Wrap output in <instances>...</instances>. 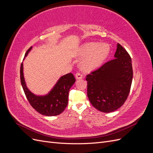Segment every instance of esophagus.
Returning <instances> with one entry per match:
<instances>
[{"label": "esophagus", "instance_id": "1", "mask_svg": "<svg viewBox=\"0 0 153 153\" xmlns=\"http://www.w3.org/2000/svg\"><path fill=\"white\" fill-rule=\"evenodd\" d=\"M75 78H76V79H77V80H78V79H82V78H83L82 74H81V73H79V72L76 73V74H75Z\"/></svg>", "mask_w": 153, "mask_h": 153}]
</instances>
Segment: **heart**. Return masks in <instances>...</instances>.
Segmentation results:
<instances>
[{"mask_svg":"<svg viewBox=\"0 0 153 153\" xmlns=\"http://www.w3.org/2000/svg\"><path fill=\"white\" fill-rule=\"evenodd\" d=\"M110 47L106 43L91 42L84 45L78 51V55L85 57L82 68L85 71H92L100 66L110 53Z\"/></svg>","mask_w":153,"mask_h":153,"instance_id":"heart-1","label":"heart"}]
</instances>
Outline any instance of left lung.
Wrapping results in <instances>:
<instances>
[{
    "label": "left lung",
    "mask_w": 153,
    "mask_h": 153,
    "mask_svg": "<svg viewBox=\"0 0 153 153\" xmlns=\"http://www.w3.org/2000/svg\"><path fill=\"white\" fill-rule=\"evenodd\" d=\"M115 59L86 76L87 96L94 108L112 112L124 103L130 91L133 68L130 55L117 43Z\"/></svg>",
    "instance_id": "1"
}]
</instances>
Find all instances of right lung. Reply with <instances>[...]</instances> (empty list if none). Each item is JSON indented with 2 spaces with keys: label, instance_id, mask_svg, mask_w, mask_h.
Segmentation results:
<instances>
[{
  "label": "right lung",
  "instance_id": "1",
  "mask_svg": "<svg viewBox=\"0 0 153 153\" xmlns=\"http://www.w3.org/2000/svg\"><path fill=\"white\" fill-rule=\"evenodd\" d=\"M30 47L25 54L26 57L31 50ZM75 78L72 73H68L60 79L50 93L44 96H38L27 89L23 73V63L20 66V81L23 89L29 103L37 112L47 116L59 115L65 110L68 103L69 91L75 82Z\"/></svg>",
  "mask_w": 153,
  "mask_h": 153
}]
</instances>
